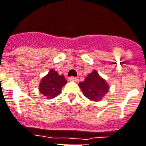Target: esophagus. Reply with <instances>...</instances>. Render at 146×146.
Returning <instances> with one entry per match:
<instances>
[{"instance_id":"1","label":"esophagus","mask_w":146,"mask_h":146,"mask_svg":"<svg viewBox=\"0 0 146 146\" xmlns=\"http://www.w3.org/2000/svg\"><path fill=\"white\" fill-rule=\"evenodd\" d=\"M69 80H70V81L78 82V78L77 77H70V78H69Z\"/></svg>"}]
</instances>
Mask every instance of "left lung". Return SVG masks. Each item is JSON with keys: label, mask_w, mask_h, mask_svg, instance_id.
<instances>
[{"label": "left lung", "mask_w": 146, "mask_h": 146, "mask_svg": "<svg viewBox=\"0 0 146 146\" xmlns=\"http://www.w3.org/2000/svg\"><path fill=\"white\" fill-rule=\"evenodd\" d=\"M78 85L84 96L95 102L101 100L109 91L107 82L102 78L99 76L98 73L95 70L88 74L85 80L80 82Z\"/></svg>", "instance_id": "obj_1"}]
</instances>
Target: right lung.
Returning a JSON list of instances; mask_svg holds the SVG:
<instances>
[{"label":"right lung","instance_id":"add662e5","mask_svg":"<svg viewBox=\"0 0 146 146\" xmlns=\"http://www.w3.org/2000/svg\"><path fill=\"white\" fill-rule=\"evenodd\" d=\"M66 82L67 80L64 75H59L54 69H51L40 82L39 92L47 99L54 98L59 95L61 88Z\"/></svg>","mask_w":146,"mask_h":146}]
</instances>
